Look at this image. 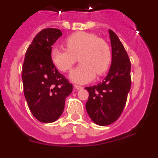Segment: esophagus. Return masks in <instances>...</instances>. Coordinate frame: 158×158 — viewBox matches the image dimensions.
Returning a JSON list of instances; mask_svg holds the SVG:
<instances>
[{
    "label": "esophagus",
    "mask_w": 158,
    "mask_h": 158,
    "mask_svg": "<svg viewBox=\"0 0 158 158\" xmlns=\"http://www.w3.org/2000/svg\"><path fill=\"white\" fill-rule=\"evenodd\" d=\"M74 88L76 89H77V90H80V89H83V87H82V86H80V85H74Z\"/></svg>",
    "instance_id": "1"
}]
</instances>
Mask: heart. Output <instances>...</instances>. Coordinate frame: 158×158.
Returning a JSON list of instances; mask_svg holds the SVG:
<instances>
[{
	"label": "heart",
	"instance_id": "b5f03b06",
	"mask_svg": "<svg viewBox=\"0 0 158 158\" xmlns=\"http://www.w3.org/2000/svg\"><path fill=\"white\" fill-rule=\"evenodd\" d=\"M67 49L53 47L51 57L53 63L59 70L66 72L72 68L79 58L81 64L73 69L69 78L73 82L85 84L97 75L104 74L111 61L109 45L95 34L78 31L65 40Z\"/></svg>",
	"mask_w": 158,
	"mask_h": 158
}]
</instances>
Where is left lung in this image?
Returning <instances> with one entry per match:
<instances>
[{
  "label": "left lung",
  "mask_w": 158,
  "mask_h": 158,
  "mask_svg": "<svg viewBox=\"0 0 158 158\" xmlns=\"http://www.w3.org/2000/svg\"><path fill=\"white\" fill-rule=\"evenodd\" d=\"M111 46V64L104 80L86 87L89 93L85 104L89 117L97 125L107 126L116 121L126 104L131 89V62L123 45L114 31L108 30Z\"/></svg>",
  "instance_id": "obj_1"
}]
</instances>
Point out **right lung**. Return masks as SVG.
<instances>
[{
    "label": "right lung",
    "mask_w": 158,
    "mask_h": 158,
    "mask_svg": "<svg viewBox=\"0 0 158 158\" xmlns=\"http://www.w3.org/2000/svg\"><path fill=\"white\" fill-rule=\"evenodd\" d=\"M62 31L46 28L36 35L25 54L23 68V93L31 112L42 123L56 121L63 112L65 100L73 90L51 57L52 46Z\"/></svg>",
    "instance_id": "1"
}]
</instances>
